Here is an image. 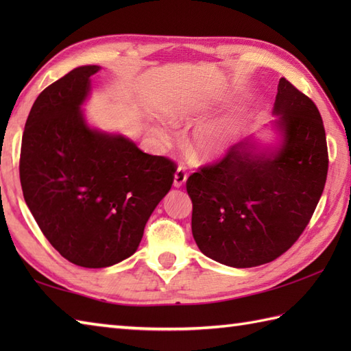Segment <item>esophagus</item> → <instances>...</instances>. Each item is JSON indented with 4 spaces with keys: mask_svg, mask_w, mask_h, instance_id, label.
I'll return each instance as SVG.
<instances>
[{
    "mask_svg": "<svg viewBox=\"0 0 351 351\" xmlns=\"http://www.w3.org/2000/svg\"><path fill=\"white\" fill-rule=\"evenodd\" d=\"M185 182H187V171H185L184 167H178L173 176V185L176 189H181Z\"/></svg>",
    "mask_w": 351,
    "mask_h": 351,
    "instance_id": "esophagus-1",
    "label": "esophagus"
}]
</instances>
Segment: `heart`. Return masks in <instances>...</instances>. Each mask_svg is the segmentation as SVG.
<instances>
[{
    "label": "heart",
    "mask_w": 351,
    "mask_h": 351,
    "mask_svg": "<svg viewBox=\"0 0 351 351\" xmlns=\"http://www.w3.org/2000/svg\"><path fill=\"white\" fill-rule=\"evenodd\" d=\"M210 104L202 101H184L169 111L170 121L178 126L195 125L210 114ZM244 122V111L241 108L230 110L229 113L210 119L199 124L193 130L189 147L190 154L200 162L220 158L232 146ZM154 137L161 145H169L171 141L170 131L162 125H155L152 128Z\"/></svg>",
    "instance_id": "heart-1"
}]
</instances>
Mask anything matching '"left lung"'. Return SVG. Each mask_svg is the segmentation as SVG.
<instances>
[{"mask_svg": "<svg viewBox=\"0 0 351 351\" xmlns=\"http://www.w3.org/2000/svg\"><path fill=\"white\" fill-rule=\"evenodd\" d=\"M273 116V141L245 138L187 181L193 238L205 256L228 267H258L283 255L323 195L329 160L317 106L280 78Z\"/></svg>", "mask_w": 351, "mask_h": 351, "instance_id": "obj_1", "label": "left lung"}]
</instances>
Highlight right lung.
<instances>
[{
	"mask_svg": "<svg viewBox=\"0 0 351 351\" xmlns=\"http://www.w3.org/2000/svg\"><path fill=\"white\" fill-rule=\"evenodd\" d=\"M101 66H81L37 96L21 146L25 204L69 263L114 265L136 253L146 221L173 184L175 164L87 122Z\"/></svg>",
	"mask_w": 351,
	"mask_h": 351,
	"instance_id": "1",
	"label": "right lung"
}]
</instances>
